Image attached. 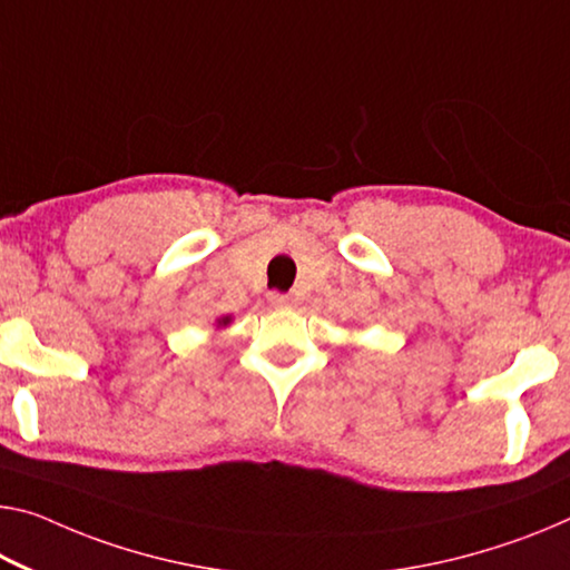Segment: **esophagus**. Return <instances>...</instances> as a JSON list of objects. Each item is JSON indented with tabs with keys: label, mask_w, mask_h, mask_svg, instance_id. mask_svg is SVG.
<instances>
[{
	"label": "esophagus",
	"mask_w": 570,
	"mask_h": 570,
	"mask_svg": "<svg viewBox=\"0 0 570 570\" xmlns=\"http://www.w3.org/2000/svg\"><path fill=\"white\" fill-rule=\"evenodd\" d=\"M269 303H273L275 308H287V305H293V295H285V293H269Z\"/></svg>",
	"instance_id": "obj_1"
}]
</instances>
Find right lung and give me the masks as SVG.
Segmentation results:
<instances>
[{
  "mask_svg": "<svg viewBox=\"0 0 570 570\" xmlns=\"http://www.w3.org/2000/svg\"><path fill=\"white\" fill-rule=\"evenodd\" d=\"M218 323H222V326H226V323H229V315H226V318H222Z\"/></svg>",
  "mask_w": 570,
  "mask_h": 570,
  "instance_id": "obj_1",
  "label": "right lung"
}]
</instances>
